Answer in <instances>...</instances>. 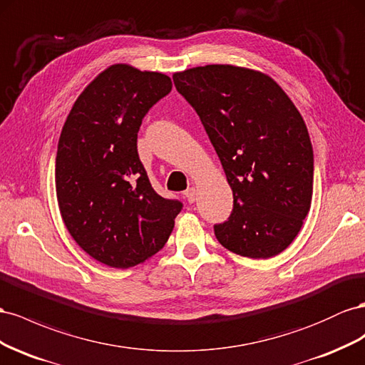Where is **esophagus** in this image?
<instances>
[{"label": "esophagus", "instance_id": "34e87169", "mask_svg": "<svg viewBox=\"0 0 365 365\" xmlns=\"http://www.w3.org/2000/svg\"><path fill=\"white\" fill-rule=\"evenodd\" d=\"M183 195L186 197V200H188L190 203H194L195 202V188H194V186H191V188L186 190L183 192Z\"/></svg>", "mask_w": 365, "mask_h": 365}]
</instances>
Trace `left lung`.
<instances>
[{"mask_svg":"<svg viewBox=\"0 0 365 365\" xmlns=\"http://www.w3.org/2000/svg\"><path fill=\"white\" fill-rule=\"evenodd\" d=\"M191 103L234 195L227 222L214 226L227 251L270 258L295 240L314 192V151L294 102L266 73L229 64L173 75Z\"/></svg>","mask_w":365,"mask_h":365,"instance_id":"8db88e82","label":"left lung"}]
</instances>
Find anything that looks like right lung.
<instances>
[{
    "label": "right lung",
    "mask_w": 365,
    "mask_h": 365,
    "mask_svg": "<svg viewBox=\"0 0 365 365\" xmlns=\"http://www.w3.org/2000/svg\"><path fill=\"white\" fill-rule=\"evenodd\" d=\"M170 76L113 64L78 96L62 127L55 183L70 235L99 263L128 269L168 242L179 200L153 190L138 154L142 119Z\"/></svg>",
    "instance_id": "obj_1"
}]
</instances>
